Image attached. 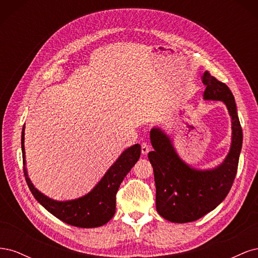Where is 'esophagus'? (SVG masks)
Listing matches in <instances>:
<instances>
[{"label":"esophagus","instance_id":"1","mask_svg":"<svg viewBox=\"0 0 258 258\" xmlns=\"http://www.w3.org/2000/svg\"><path fill=\"white\" fill-rule=\"evenodd\" d=\"M141 152L143 155H146V154H148V152H150V146H148L147 143L143 142L141 144Z\"/></svg>","mask_w":258,"mask_h":258}]
</instances>
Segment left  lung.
I'll use <instances>...</instances> for the list:
<instances>
[{"instance_id": "left-lung-1", "label": "left lung", "mask_w": 258, "mask_h": 258, "mask_svg": "<svg viewBox=\"0 0 258 258\" xmlns=\"http://www.w3.org/2000/svg\"><path fill=\"white\" fill-rule=\"evenodd\" d=\"M205 100L223 101L231 117V146L222 165L197 170L177 155L171 139L159 128L151 130L154 151L148 153L156 185V209L167 221L189 223L214 210L227 196L237 174L242 147V128L228 86L208 71L202 76Z\"/></svg>"}]
</instances>
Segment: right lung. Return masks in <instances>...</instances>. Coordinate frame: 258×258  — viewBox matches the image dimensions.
Wrapping results in <instances>:
<instances>
[{
  "label": "right lung",
  "instance_id": "add662e5",
  "mask_svg": "<svg viewBox=\"0 0 258 258\" xmlns=\"http://www.w3.org/2000/svg\"><path fill=\"white\" fill-rule=\"evenodd\" d=\"M21 150L25 166V126L21 134ZM140 155L141 146L139 144L127 148L107 170L95 188L84 197L70 201H56L45 196L31 183L26 167H23V173L34 198L53 216L75 227L93 228L106 224L114 216L117 190L124 176L139 160Z\"/></svg>",
  "mask_w": 258,
  "mask_h": 258
}]
</instances>
